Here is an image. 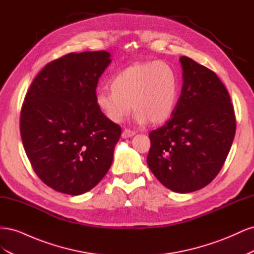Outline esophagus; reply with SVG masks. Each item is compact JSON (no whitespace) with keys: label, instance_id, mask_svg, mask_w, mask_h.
Instances as JSON below:
<instances>
[{"label":"esophagus","instance_id":"1","mask_svg":"<svg viewBox=\"0 0 254 254\" xmlns=\"http://www.w3.org/2000/svg\"><path fill=\"white\" fill-rule=\"evenodd\" d=\"M134 134H135V132L132 131V130L125 129L124 131H123V133H122V137H123V139H128V137H131Z\"/></svg>","mask_w":254,"mask_h":254}]
</instances>
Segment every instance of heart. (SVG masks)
<instances>
[{
	"instance_id": "1",
	"label": "heart",
	"mask_w": 254,
	"mask_h": 254,
	"mask_svg": "<svg viewBox=\"0 0 254 254\" xmlns=\"http://www.w3.org/2000/svg\"><path fill=\"white\" fill-rule=\"evenodd\" d=\"M109 89L95 95L97 108L119 124L132 110L137 124H161L171 118L179 99V77L165 61H145L129 65L111 78Z\"/></svg>"
}]
</instances>
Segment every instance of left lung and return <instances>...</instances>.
Returning <instances> with one entry per match:
<instances>
[{"label": "left lung", "mask_w": 254, "mask_h": 254, "mask_svg": "<svg viewBox=\"0 0 254 254\" xmlns=\"http://www.w3.org/2000/svg\"><path fill=\"white\" fill-rule=\"evenodd\" d=\"M183 86L165 125L149 133L147 164L176 193L207 186L224 165L235 135L236 121L224 83L210 68L180 57Z\"/></svg>", "instance_id": "8db88e82"}]
</instances>
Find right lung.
Here are the masks:
<instances>
[{
  "instance_id": "1",
  "label": "right lung",
  "mask_w": 254,
  "mask_h": 254,
  "mask_svg": "<svg viewBox=\"0 0 254 254\" xmlns=\"http://www.w3.org/2000/svg\"><path fill=\"white\" fill-rule=\"evenodd\" d=\"M106 51L71 53L36 76L22 105L20 131L37 176L60 193L77 196L101 181L112 164L122 129L95 103L111 63Z\"/></svg>"
}]
</instances>
